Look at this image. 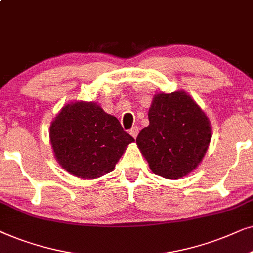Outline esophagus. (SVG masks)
<instances>
[{"instance_id": "obj_1", "label": "esophagus", "mask_w": 253, "mask_h": 253, "mask_svg": "<svg viewBox=\"0 0 253 253\" xmlns=\"http://www.w3.org/2000/svg\"><path fill=\"white\" fill-rule=\"evenodd\" d=\"M129 134L134 137V139H135V137L137 136V134H139V127H136V126L132 127V128L129 129Z\"/></svg>"}]
</instances>
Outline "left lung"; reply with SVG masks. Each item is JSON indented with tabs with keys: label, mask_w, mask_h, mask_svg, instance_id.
Wrapping results in <instances>:
<instances>
[{
	"label": "left lung",
	"mask_w": 253,
	"mask_h": 253,
	"mask_svg": "<svg viewBox=\"0 0 253 253\" xmlns=\"http://www.w3.org/2000/svg\"><path fill=\"white\" fill-rule=\"evenodd\" d=\"M149 125L136 144L155 174L179 179L203 161L211 139L210 119L185 91L158 93L153 98Z\"/></svg>",
	"instance_id": "8db88e82"
}]
</instances>
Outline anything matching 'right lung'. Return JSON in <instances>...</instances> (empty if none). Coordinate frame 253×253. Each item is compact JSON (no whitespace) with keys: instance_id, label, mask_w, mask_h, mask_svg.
I'll return each instance as SVG.
<instances>
[{"instance_id":"1","label":"right lung","mask_w":253,"mask_h":253,"mask_svg":"<svg viewBox=\"0 0 253 253\" xmlns=\"http://www.w3.org/2000/svg\"><path fill=\"white\" fill-rule=\"evenodd\" d=\"M49 139L60 166L83 179L113 171L127 146L134 142L116 117L92 102L63 106L50 125Z\"/></svg>"}]
</instances>
